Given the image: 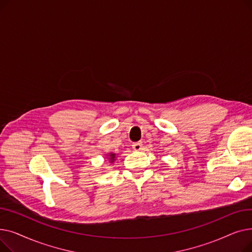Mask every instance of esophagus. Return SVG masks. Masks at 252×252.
<instances>
[{
    "label": "esophagus",
    "mask_w": 252,
    "mask_h": 252,
    "mask_svg": "<svg viewBox=\"0 0 252 252\" xmlns=\"http://www.w3.org/2000/svg\"><path fill=\"white\" fill-rule=\"evenodd\" d=\"M131 146H133V149L135 151H140V150H142L143 144H142V142H136V143H133V145H131Z\"/></svg>",
    "instance_id": "1"
}]
</instances>
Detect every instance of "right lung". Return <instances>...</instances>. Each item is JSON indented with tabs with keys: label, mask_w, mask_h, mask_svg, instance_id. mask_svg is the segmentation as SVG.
I'll use <instances>...</instances> for the list:
<instances>
[{
	"label": "right lung",
	"mask_w": 252,
	"mask_h": 252,
	"mask_svg": "<svg viewBox=\"0 0 252 252\" xmlns=\"http://www.w3.org/2000/svg\"><path fill=\"white\" fill-rule=\"evenodd\" d=\"M108 156H109L110 162H113V161H114V158H115V154H114V153H110Z\"/></svg>",
	"instance_id": "obj_1"
}]
</instances>
